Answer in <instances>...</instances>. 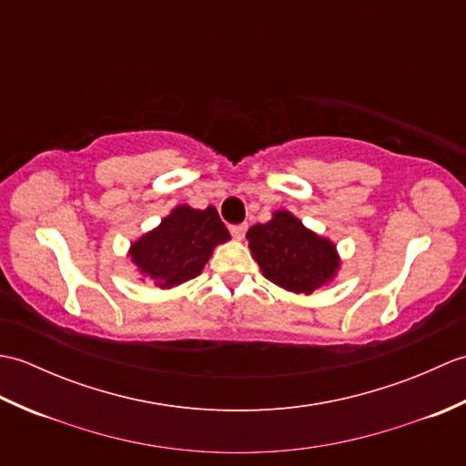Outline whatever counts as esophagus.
Instances as JSON below:
<instances>
[{"label":"esophagus","mask_w":466,"mask_h":466,"mask_svg":"<svg viewBox=\"0 0 466 466\" xmlns=\"http://www.w3.org/2000/svg\"><path fill=\"white\" fill-rule=\"evenodd\" d=\"M246 230H248V224H232L230 226V232L236 240H242Z\"/></svg>","instance_id":"obj_1"}]
</instances>
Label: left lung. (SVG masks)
Returning a JSON list of instances; mask_svg holds the SVG:
<instances>
[{
    "label": "left lung",
    "instance_id": "1",
    "mask_svg": "<svg viewBox=\"0 0 466 466\" xmlns=\"http://www.w3.org/2000/svg\"><path fill=\"white\" fill-rule=\"evenodd\" d=\"M246 238L266 279L292 292L320 289L340 264L330 240L310 232L286 210L274 212L270 222L252 226Z\"/></svg>",
    "mask_w": 466,
    "mask_h": 466
}]
</instances>
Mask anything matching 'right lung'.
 I'll return each instance as SVG.
<instances>
[{"label": "right lung", "mask_w": 466, "mask_h": 466, "mask_svg": "<svg viewBox=\"0 0 466 466\" xmlns=\"http://www.w3.org/2000/svg\"><path fill=\"white\" fill-rule=\"evenodd\" d=\"M230 240V232L214 206L194 210L177 206L156 230L132 244V262L150 276L157 289H172L202 272L216 244Z\"/></svg>", "instance_id": "right-lung-1"}]
</instances>
